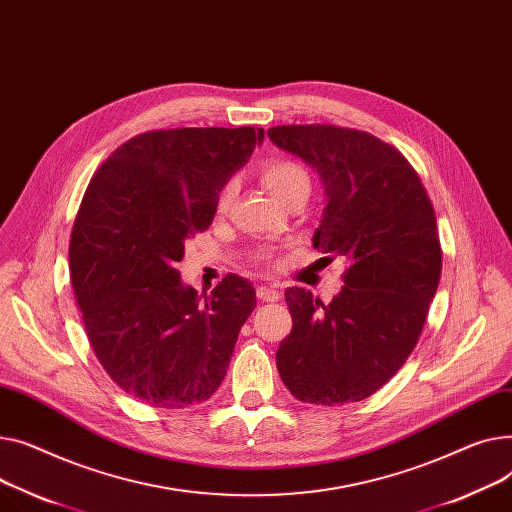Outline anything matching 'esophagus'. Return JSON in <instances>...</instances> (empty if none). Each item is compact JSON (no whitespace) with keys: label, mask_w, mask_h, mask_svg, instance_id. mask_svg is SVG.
<instances>
[{"label":"esophagus","mask_w":512,"mask_h":512,"mask_svg":"<svg viewBox=\"0 0 512 512\" xmlns=\"http://www.w3.org/2000/svg\"><path fill=\"white\" fill-rule=\"evenodd\" d=\"M256 295H258L260 302H279L281 291L277 287L270 285V287H258Z\"/></svg>","instance_id":"esophagus-1"}]
</instances>
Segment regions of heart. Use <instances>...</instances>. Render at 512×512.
I'll use <instances>...</instances> for the list:
<instances>
[{
    "label": "heart",
    "mask_w": 512,
    "mask_h": 512,
    "mask_svg": "<svg viewBox=\"0 0 512 512\" xmlns=\"http://www.w3.org/2000/svg\"><path fill=\"white\" fill-rule=\"evenodd\" d=\"M260 177L268 192L281 202L291 198L297 192H310V173L308 169L293 159H268L260 167ZM235 196V184L227 182L219 194L217 208L225 210Z\"/></svg>",
    "instance_id": "heart-1"
}]
</instances>
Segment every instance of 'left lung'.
Wrapping results in <instances>:
<instances>
[{
    "label": "left lung",
    "mask_w": 512,
    "mask_h": 512,
    "mask_svg": "<svg viewBox=\"0 0 512 512\" xmlns=\"http://www.w3.org/2000/svg\"><path fill=\"white\" fill-rule=\"evenodd\" d=\"M266 134L318 171L326 208L314 248L347 260L330 304L302 287L285 291L293 328L277 370L304 403L368 399L407 362L438 289L432 200L399 150L368 132L306 124Z\"/></svg>",
    "instance_id": "8db88e82"
}]
</instances>
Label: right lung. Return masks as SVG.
I'll list each match as a JSON object with an SVG mask.
<instances>
[{"label":"right lung","instance_id":"1","mask_svg":"<svg viewBox=\"0 0 512 512\" xmlns=\"http://www.w3.org/2000/svg\"><path fill=\"white\" fill-rule=\"evenodd\" d=\"M262 138L252 126L144 132L115 148L84 192L70 237L74 297L101 366L142 403H202L227 374L256 291L227 275L202 302L175 262Z\"/></svg>","mask_w":512,"mask_h":512}]
</instances>
